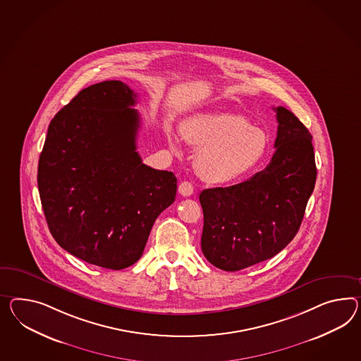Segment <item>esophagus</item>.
<instances>
[{"label":"esophagus","mask_w":361,"mask_h":361,"mask_svg":"<svg viewBox=\"0 0 361 361\" xmlns=\"http://www.w3.org/2000/svg\"><path fill=\"white\" fill-rule=\"evenodd\" d=\"M178 191L182 196H191L194 194V185H191L190 182H182L178 187Z\"/></svg>","instance_id":"obj_1"}]
</instances>
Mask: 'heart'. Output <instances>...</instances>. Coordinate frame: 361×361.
Returning a JSON list of instances; mask_svg holds the SVG:
<instances>
[{
    "instance_id": "obj_1",
    "label": "heart",
    "mask_w": 361,
    "mask_h": 361,
    "mask_svg": "<svg viewBox=\"0 0 361 361\" xmlns=\"http://www.w3.org/2000/svg\"><path fill=\"white\" fill-rule=\"evenodd\" d=\"M182 136L199 150L195 166L209 183H229L258 166L268 149L267 135L247 118L229 114H197L182 126ZM173 148L178 145L170 137Z\"/></svg>"
}]
</instances>
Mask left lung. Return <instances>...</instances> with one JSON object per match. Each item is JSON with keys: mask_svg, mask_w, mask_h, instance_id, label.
<instances>
[{"mask_svg": "<svg viewBox=\"0 0 361 361\" xmlns=\"http://www.w3.org/2000/svg\"><path fill=\"white\" fill-rule=\"evenodd\" d=\"M278 136L267 167L247 180L202 191V251L214 267L240 271L275 257L295 238L314 190L312 135L276 107Z\"/></svg>", "mask_w": 361, "mask_h": 361, "instance_id": "left-lung-1", "label": "left lung"}]
</instances>
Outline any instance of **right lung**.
I'll return each mask as SVG.
<instances>
[{
	"instance_id": "right-lung-1",
	"label": "right lung",
	"mask_w": 361,
	"mask_h": 361,
	"mask_svg": "<svg viewBox=\"0 0 361 361\" xmlns=\"http://www.w3.org/2000/svg\"><path fill=\"white\" fill-rule=\"evenodd\" d=\"M127 83L81 90L49 123L39 157L37 188L56 242L98 267L136 263L159 213L174 203L171 171L142 164L140 115Z\"/></svg>"
}]
</instances>
